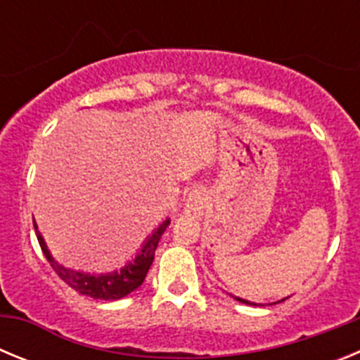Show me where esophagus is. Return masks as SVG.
<instances>
[{
  "instance_id": "obj_1",
  "label": "esophagus",
  "mask_w": 360,
  "mask_h": 360,
  "mask_svg": "<svg viewBox=\"0 0 360 360\" xmlns=\"http://www.w3.org/2000/svg\"><path fill=\"white\" fill-rule=\"evenodd\" d=\"M207 191L205 189H193L189 193V196H187V202H186V212H189V214H195V216H200L203 212V209H205V205H207Z\"/></svg>"
}]
</instances>
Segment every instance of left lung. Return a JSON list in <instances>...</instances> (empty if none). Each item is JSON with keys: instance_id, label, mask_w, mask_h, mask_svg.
I'll return each mask as SVG.
<instances>
[{"instance_id": "left-lung-1", "label": "left lung", "mask_w": 360, "mask_h": 360, "mask_svg": "<svg viewBox=\"0 0 360 360\" xmlns=\"http://www.w3.org/2000/svg\"><path fill=\"white\" fill-rule=\"evenodd\" d=\"M232 297H234V295H232ZM234 299H236V301H240V303H245V304H256V303H250V301H245V299H241V297H234ZM285 299H288V297H285ZM285 299H281V301H285ZM281 301H278V303H281ZM270 304H276V303H270Z\"/></svg>"}]
</instances>
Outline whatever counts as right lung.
<instances>
[{
    "label": "right lung",
    "mask_w": 360,
    "mask_h": 360,
    "mask_svg": "<svg viewBox=\"0 0 360 360\" xmlns=\"http://www.w3.org/2000/svg\"><path fill=\"white\" fill-rule=\"evenodd\" d=\"M169 218L162 221L155 231H153L151 236H148L146 243L142 245L141 252L133 257L131 262H128L120 270H113V272H108V274H88V272H77V270L66 269L61 263H57L53 259V256L50 254L49 247L44 243L41 232L37 231V225H34L37 234V241L41 245V250H43L44 257L49 259V263L52 265V269L56 270V274L70 285L73 290H77L79 294L88 295V297L94 299H104V301H115V299H122L128 294H131L133 290L141 287L144 283L146 274H148L149 266H151L153 259H155V250H157V245L160 241L162 234L169 225Z\"/></svg>",
    "instance_id": "add662e5"
}]
</instances>
